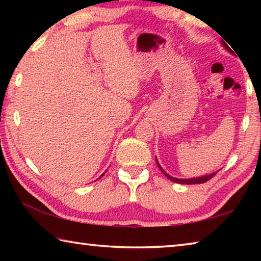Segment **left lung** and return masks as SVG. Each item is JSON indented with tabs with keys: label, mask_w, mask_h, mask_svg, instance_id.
<instances>
[{
	"label": "left lung",
	"mask_w": 261,
	"mask_h": 261,
	"mask_svg": "<svg viewBox=\"0 0 261 261\" xmlns=\"http://www.w3.org/2000/svg\"><path fill=\"white\" fill-rule=\"evenodd\" d=\"M221 43H222L223 45V47L226 48V49L230 53V54H233V49L231 50L230 48H229L228 46H227V43L224 42V41H222L221 40ZM155 161H156V165H158V167L160 168V170L162 171V174L163 175H166L167 176V178L168 179H170L171 182H175V183H178V184H201V183H205V182H207V180L208 179H211L212 177H213V176L216 174V171H214V173H212V174H208V175H205V176H199V177H193V178H176V177H173V176H170L169 174H167L165 170L162 169V167L160 166V163H159V161H158V159L155 158Z\"/></svg>",
	"instance_id": "left-lung-1"
}]
</instances>
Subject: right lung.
<instances>
[{"label": "right lung", "mask_w": 261, "mask_h": 261, "mask_svg": "<svg viewBox=\"0 0 261 261\" xmlns=\"http://www.w3.org/2000/svg\"><path fill=\"white\" fill-rule=\"evenodd\" d=\"M101 176H103V174H102V175H101ZM99 178H100V177H99Z\"/></svg>", "instance_id": "right-lung-1"}]
</instances>
